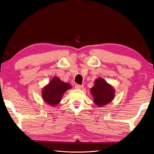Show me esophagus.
Segmentation results:
<instances>
[{"instance_id":"34e87169","label":"esophagus","mask_w":154,"mask_h":154,"mask_svg":"<svg viewBox=\"0 0 154 154\" xmlns=\"http://www.w3.org/2000/svg\"><path fill=\"white\" fill-rule=\"evenodd\" d=\"M75 89H82V88H83V85H78V84H77V85H75Z\"/></svg>"}]
</instances>
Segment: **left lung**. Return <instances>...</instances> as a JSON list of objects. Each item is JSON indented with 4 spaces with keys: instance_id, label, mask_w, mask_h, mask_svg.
I'll list each match as a JSON object with an SVG mask.
<instances>
[{
    "instance_id": "obj_1",
    "label": "left lung",
    "mask_w": 154,
    "mask_h": 154,
    "mask_svg": "<svg viewBox=\"0 0 154 154\" xmlns=\"http://www.w3.org/2000/svg\"><path fill=\"white\" fill-rule=\"evenodd\" d=\"M94 102L99 106H103L110 103L114 99V90L102 78L97 79L94 85L91 89Z\"/></svg>"
}]
</instances>
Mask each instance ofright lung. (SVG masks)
I'll list each match as a JSON object with an SVG mask.
<instances>
[{"label":"right lung","instance_id":"add662e5","mask_svg":"<svg viewBox=\"0 0 154 154\" xmlns=\"http://www.w3.org/2000/svg\"><path fill=\"white\" fill-rule=\"evenodd\" d=\"M71 88L69 84L64 83L58 77H55L42 90V98L48 104L55 106L61 101L63 94Z\"/></svg>","mask_w":154,"mask_h":154}]
</instances>
